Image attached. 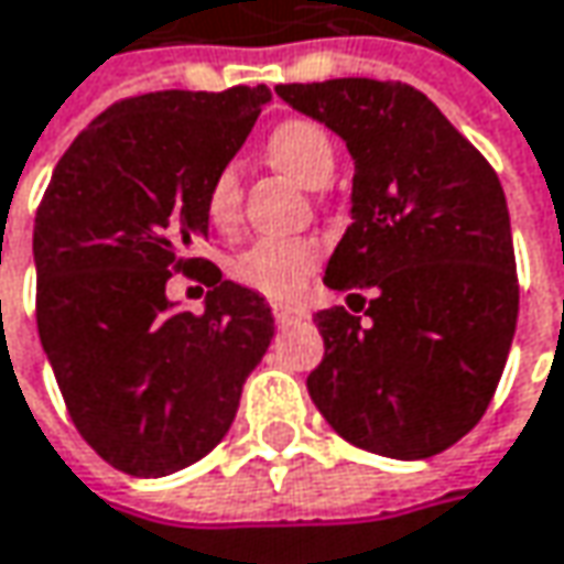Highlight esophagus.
Wrapping results in <instances>:
<instances>
[{"label": "esophagus", "mask_w": 564, "mask_h": 564, "mask_svg": "<svg viewBox=\"0 0 564 564\" xmlns=\"http://www.w3.org/2000/svg\"><path fill=\"white\" fill-rule=\"evenodd\" d=\"M274 318H278V325H293V322H306L308 312L306 308H296V306H281V303H274Z\"/></svg>", "instance_id": "34e87169"}]
</instances>
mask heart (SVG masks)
Here are the masks:
<instances>
[{
    "mask_svg": "<svg viewBox=\"0 0 564 564\" xmlns=\"http://www.w3.org/2000/svg\"><path fill=\"white\" fill-rule=\"evenodd\" d=\"M268 160L290 173L296 183L322 188L334 176L337 151L330 135L312 119H283L264 141ZM205 210L217 227H230L239 214V170L234 163L214 173L205 195ZM322 249L312 239H258L236 256L234 274L274 300H290L303 290L308 271L318 264Z\"/></svg>",
    "mask_w": 564,
    "mask_h": 564,
    "instance_id": "1",
    "label": "heart"
}]
</instances>
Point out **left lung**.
Instances as JSON below:
<instances>
[{"label":"left lung","mask_w":564,"mask_h":564,"mask_svg":"<svg viewBox=\"0 0 564 564\" xmlns=\"http://www.w3.org/2000/svg\"><path fill=\"white\" fill-rule=\"evenodd\" d=\"M354 158L350 227L325 286L366 303L315 315L325 359L308 394L362 452L423 460L477 426L518 325L511 220L496 170L401 82L278 85ZM362 308V306H359Z\"/></svg>","instance_id":"obj_1"}]
</instances>
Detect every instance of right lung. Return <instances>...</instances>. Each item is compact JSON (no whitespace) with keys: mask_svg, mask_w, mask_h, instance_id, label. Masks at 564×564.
Instances as JSON below:
<instances>
[{"mask_svg":"<svg viewBox=\"0 0 564 564\" xmlns=\"http://www.w3.org/2000/svg\"><path fill=\"white\" fill-rule=\"evenodd\" d=\"M271 90H154L100 112L53 170L34 224L37 330L72 423L122 474L166 477L234 426L274 337L264 296L205 258V195ZM212 286L202 316L165 296L173 270Z\"/></svg>","mask_w":564,"mask_h":564,"instance_id":"1","label":"right lung"}]
</instances>
